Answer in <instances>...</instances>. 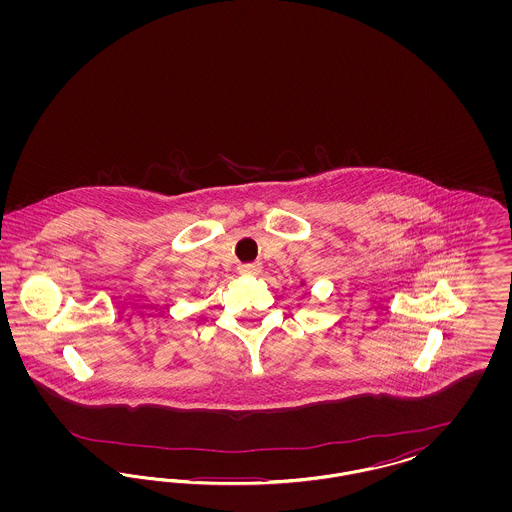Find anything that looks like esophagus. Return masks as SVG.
<instances>
[{"label":"esophagus","mask_w":512,"mask_h":512,"mask_svg":"<svg viewBox=\"0 0 512 512\" xmlns=\"http://www.w3.org/2000/svg\"><path fill=\"white\" fill-rule=\"evenodd\" d=\"M240 272L245 276H257L261 272V265L259 263H247V265L240 267Z\"/></svg>","instance_id":"34e87169"}]
</instances>
